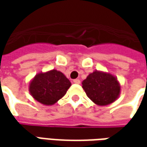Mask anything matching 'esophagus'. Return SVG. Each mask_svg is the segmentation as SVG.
<instances>
[{"instance_id": "esophagus-1", "label": "esophagus", "mask_w": 147, "mask_h": 147, "mask_svg": "<svg viewBox=\"0 0 147 147\" xmlns=\"http://www.w3.org/2000/svg\"><path fill=\"white\" fill-rule=\"evenodd\" d=\"M74 83H76V84H79V83H80V80H79V79H78V78H76V79H74Z\"/></svg>"}]
</instances>
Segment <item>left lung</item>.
<instances>
[{"mask_svg": "<svg viewBox=\"0 0 147 147\" xmlns=\"http://www.w3.org/2000/svg\"><path fill=\"white\" fill-rule=\"evenodd\" d=\"M82 88L89 98L99 105H107L115 100L120 86L110 74L95 71L82 82Z\"/></svg>", "mask_w": 147, "mask_h": 147, "instance_id": "8db88e82", "label": "left lung"}]
</instances>
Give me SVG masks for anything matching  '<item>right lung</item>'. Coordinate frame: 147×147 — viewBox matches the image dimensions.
<instances>
[{"mask_svg":"<svg viewBox=\"0 0 147 147\" xmlns=\"http://www.w3.org/2000/svg\"><path fill=\"white\" fill-rule=\"evenodd\" d=\"M70 86L69 80L61 72L53 69L37 74L29 85V91L38 102L50 105L62 98Z\"/></svg>","mask_w":147,"mask_h":147,"instance_id":"1","label":"right lung"}]
</instances>
